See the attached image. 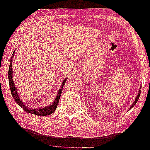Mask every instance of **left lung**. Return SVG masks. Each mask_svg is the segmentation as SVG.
<instances>
[{"label": "left lung", "instance_id": "left-lung-1", "mask_svg": "<svg viewBox=\"0 0 150 150\" xmlns=\"http://www.w3.org/2000/svg\"><path fill=\"white\" fill-rule=\"evenodd\" d=\"M140 88H141V87L139 88V93L138 94H137V96H136V100H135V101L134 102V103H133V104L132 105V106L130 107V108L129 109H131V108H133L135 105H136V104L137 103V102L138 101V99H139V95H140Z\"/></svg>", "mask_w": 150, "mask_h": 150}]
</instances>
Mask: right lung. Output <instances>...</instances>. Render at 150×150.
Instances as JSON below:
<instances>
[{"mask_svg":"<svg viewBox=\"0 0 150 150\" xmlns=\"http://www.w3.org/2000/svg\"><path fill=\"white\" fill-rule=\"evenodd\" d=\"M14 52H15V51H14L13 53V55H12V57L11 59V63H10L9 68H8L9 85H10V88H11V94L14 98V101H15L16 104L18 105H20L22 108H23L24 111H26V112L27 113L35 114L36 116H48V115L52 114V113L54 112L56 108H57V105L58 104L59 100H60L61 93H62V88L64 86V85L65 84V82L66 80H67V78H65V79L63 80L62 87H61L60 90L58 92V94L55 98L54 101L53 102L52 104H51V105H48V106H46V107H44L42 108H36V109L28 108V107H26V105L24 104V103L21 101V100L20 99L19 96L18 94V92L17 91V89L16 88V86L14 83V81L13 80V68H12L13 65H12V64H13V58L14 56Z\"/></svg>","mask_w":150,"mask_h":150,"instance_id":"obj_1","label":"right lung"}]
</instances>
